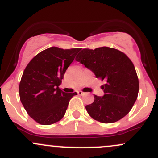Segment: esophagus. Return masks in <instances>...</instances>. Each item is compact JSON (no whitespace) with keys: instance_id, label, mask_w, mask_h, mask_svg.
Returning <instances> with one entry per match:
<instances>
[{"instance_id":"34e87169","label":"esophagus","mask_w":158,"mask_h":158,"mask_svg":"<svg viewBox=\"0 0 158 158\" xmlns=\"http://www.w3.org/2000/svg\"><path fill=\"white\" fill-rule=\"evenodd\" d=\"M77 93H78V95H80V96H82V95L85 94V93H83V92H82V91H78Z\"/></svg>"}]
</instances>
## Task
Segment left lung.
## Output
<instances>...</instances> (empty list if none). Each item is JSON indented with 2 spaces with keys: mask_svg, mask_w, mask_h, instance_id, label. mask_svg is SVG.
I'll list each match as a JSON object with an SVG mask.
<instances>
[{
  "mask_svg": "<svg viewBox=\"0 0 158 158\" xmlns=\"http://www.w3.org/2000/svg\"><path fill=\"white\" fill-rule=\"evenodd\" d=\"M76 60L91 70L96 78L106 81L104 95L94 96V102L85 106L93 119L111 123L124 117L132 109L139 91V81L131 59L122 52L109 47L84 48Z\"/></svg>",
  "mask_w": 158,
  "mask_h": 158,
  "instance_id": "1",
  "label": "left lung"
}]
</instances>
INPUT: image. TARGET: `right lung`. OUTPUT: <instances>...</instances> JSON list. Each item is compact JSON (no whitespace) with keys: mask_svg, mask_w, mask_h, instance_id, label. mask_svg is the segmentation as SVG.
Wrapping results in <instances>:
<instances>
[{"mask_svg":"<svg viewBox=\"0 0 158 158\" xmlns=\"http://www.w3.org/2000/svg\"><path fill=\"white\" fill-rule=\"evenodd\" d=\"M80 48L51 47L38 53L27 64L19 85L20 99L27 114L37 123L50 125L65 115L76 93H65L59 85Z\"/></svg>","mask_w":158,"mask_h":158,"instance_id":"1","label":"right lung"}]
</instances>
